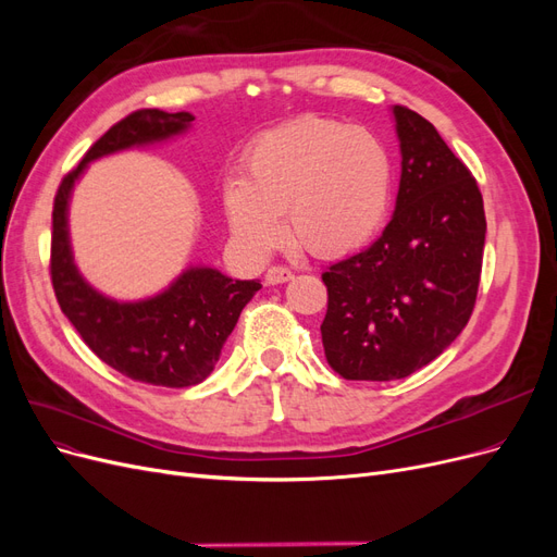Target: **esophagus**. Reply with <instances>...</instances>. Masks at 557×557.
<instances>
[{
    "mask_svg": "<svg viewBox=\"0 0 557 557\" xmlns=\"http://www.w3.org/2000/svg\"><path fill=\"white\" fill-rule=\"evenodd\" d=\"M293 276H295V274L290 272V269H285V267H269L264 281H267L269 285H278V283H288Z\"/></svg>",
    "mask_w": 557,
    "mask_h": 557,
    "instance_id": "1",
    "label": "esophagus"
}]
</instances>
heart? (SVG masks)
<instances>
[{"label":"heart","instance_id":"b5f03b06","mask_svg":"<svg viewBox=\"0 0 557 557\" xmlns=\"http://www.w3.org/2000/svg\"><path fill=\"white\" fill-rule=\"evenodd\" d=\"M391 199L393 160L376 134L315 115L252 141L244 181H227L223 193L232 237L252 258L281 244L283 213L297 248L348 256L381 230Z\"/></svg>","mask_w":557,"mask_h":557}]
</instances>
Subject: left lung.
I'll return each mask as SVG.
<instances>
[{"instance_id": "1", "label": "left lung", "mask_w": 557, "mask_h": 557, "mask_svg": "<svg viewBox=\"0 0 557 557\" xmlns=\"http://www.w3.org/2000/svg\"><path fill=\"white\" fill-rule=\"evenodd\" d=\"M401 178L393 221L327 267L325 358L348 381H395L430 364L474 311L485 211L476 178L430 121L393 107Z\"/></svg>"}]
</instances>
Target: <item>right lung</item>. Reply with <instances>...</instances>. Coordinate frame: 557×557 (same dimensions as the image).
Returning <instances> with one entry per match:
<instances>
[{"label": "right lung", "instance_id": "1", "mask_svg": "<svg viewBox=\"0 0 557 557\" xmlns=\"http://www.w3.org/2000/svg\"><path fill=\"white\" fill-rule=\"evenodd\" d=\"M195 115L139 109L117 121L60 183L50 234V281L62 313L95 356L123 376L164 387L205 381L262 285L232 281L211 267H190L164 293L144 301H115L92 290L72 260L66 205L86 164L132 146L156 144L188 129Z\"/></svg>", "mask_w": 557, "mask_h": 557}]
</instances>
